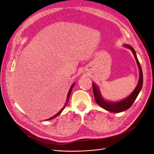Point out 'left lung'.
I'll return each instance as SVG.
<instances>
[{"mask_svg": "<svg viewBox=\"0 0 154 154\" xmlns=\"http://www.w3.org/2000/svg\"><path fill=\"white\" fill-rule=\"evenodd\" d=\"M123 46L125 47L130 49L132 51V52L133 53L135 60L137 61V65L138 67L139 73H140L138 83L137 84V87H136L135 89L133 91V92H132V93L128 96V97L122 100L121 101H119V102L107 101L103 98L101 94L100 91L98 86L95 83H92V87H93V92H94V99H95L96 102L103 109L113 113H119L121 112H123V111H125L126 109L131 108V106L133 105V103L135 101L136 98H137L139 92H140L142 87V85H143L142 71L140 64L139 63V61L137 58V54H136V52L134 51V49L128 45H124Z\"/></svg>", "mask_w": 154, "mask_h": 154, "instance_id": "8db88e82", "label": "left lung"}]
</instances>
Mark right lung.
Returning <instances> with one entry per match:
<instances>
[{"instance_id": "add662e5", "label": "right lung", "mask_w": 154, "mask_h": 154, "mask_svg": "<svg viewBox=\"0 0 154 154\" xmlns=\"http://www.w3.org/2000/svg\"><path fill=\"white\" fill-rule=\"evenodd\" d=\"M74 85H75V83H73L72 85L71 86V87H70V89L69 90V92H68V94H67V100H66V102L65 103V105L63 106V108L61 109V110L60 111V112L58 113H56L55 116H52V117H51V118H49V119H48L47 120H51V119H54V118H55V117H56L57 116H59L60 114L62 113V111L64 109V108H65V107L67 106V103H68V101H69V96H70V94H71V91H72V88H73V86H74Z\"/></svg>"}]
</instances>
